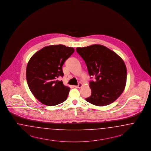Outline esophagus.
Segmentation results:
<instances>
[{"instance_id":"esophagus-1","label":"esophagus","mask_w":151,"mask_h":151,"mask_svg":"<svg viewBox=\"0 0 151 151\" xmlns=\"http://www.w3.org/2000/svg\"><path fill=\"white\" fill-rule=\"evenodd\" d=\"M82 86H83V85H82L81 83H79L78 86H75L74 87H75V88H81V87H82Z\"/></svg>"}]
</instances>
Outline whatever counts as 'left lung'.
I'll use <instances>...</instances> for the list:
<instances>
[{
  "label": "left lung",
  "instance_id": "1",
  "mask_svg": "<svg viewBox=\"0 0 151 151\" xmlns=\"http://www.w3.org/2000/svg\"><path fill=\"white\" fill-rule=\"evenodd\" d=\"M76 51L95 77L90 82L91 95L86 100L97 106L110 105L122 93L126 85L127 69L122 59L105 46L94 44L77 47Z\"/></svg>",
  "mask_w": 151,
  "mask_h": 151
}]
</instances>
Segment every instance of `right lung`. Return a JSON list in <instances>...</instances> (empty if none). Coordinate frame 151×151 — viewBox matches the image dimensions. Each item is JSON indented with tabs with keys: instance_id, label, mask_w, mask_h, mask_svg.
I'll list each match as a JSON object with an SVG mask.
<instances>
[{
	"instance_id": "obj_1",
	"label": "right lung",
	"mask_w": 151,
	"mask_h": 151,
	"mask_svg": "<svg viewBox=\"0 0 151 151\" xmlns=\"http://www.w3.org/2000/svg\"><path fill=\"white\" fill-rule=\"evenodd\" d=\"M74 51L73 47L61 44L47 46L29 60L26 70L27 85L42 104L52 106L66 100L70 88L58 78L63 76L62 66Z\"/></svg>"
}]
</instances>
